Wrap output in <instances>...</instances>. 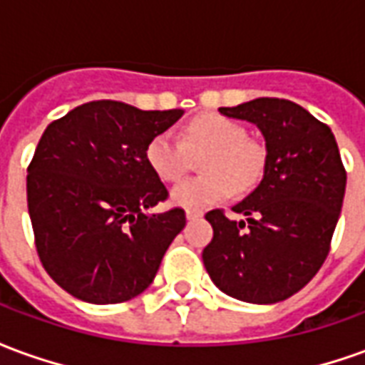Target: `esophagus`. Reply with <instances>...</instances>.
I'll return each instance as SVG.
<instances>
[{"label":"esophagus","mask_w":365,"mask_h":365,"mask_svg":"<svg viewBox=\"0 0 365 365\" xmlns=\"http://www.w3.org/2000/svg\"><path fill=\"white\" fill-rule=\"evenodd\" d=\"M185 217H187V221H195V219H201V217H203V211H193V209H187V211H185Z\"/></svg>","instance_id":"1"}]
</instances>
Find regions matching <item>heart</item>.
Listing matches in <instances>:
<instances>
[{
    "label": "heart",
    "mask_w": 365,
    "mask_h": 365,
    "mask_svg": "<svg viewBox=\"0 0 365 365\" xmlns=\"http://www.w3.org/2000/svg\"><path fill=\"white\" fill-rule=\"evenodd\" d=\"M205 174L187 178L172 190L175 205L203 211L230 197L235 190L258 187L268 168V148L250 138L246 127L222 115H201L190 120L182 136L162 130L146 144V162L162 182H178L190 166V152H203Z\"/></svg>",
    "instance_id": "obj_1"
}]
</instances>
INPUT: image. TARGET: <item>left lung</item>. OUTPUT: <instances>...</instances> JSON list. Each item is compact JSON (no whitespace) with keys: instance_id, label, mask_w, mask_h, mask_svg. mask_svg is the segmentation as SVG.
I'll use <instances>...</instances> for the list:
<instances>
[{"instance_id":"left-lung-1","label":"left lung","mask_w":365,"mask_h":365,"mask_svg":"<svg viewBox=\"0 0 365 365\" xmlns=\"http://www.w3.org/2000/svg\"><path fill=\"white\" fill-rule=\"evenodd\" d=\"M219 111L260 128L268 168L260 185L232 207L246 221H230L222 209L205 215L213 240L203 248V264L230 297L277 303L305 287L327 260L346 170L332 130L301 105L258 97Z\"/></svg>"}]
</instances>
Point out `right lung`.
<instances>
[{"label": "right lung", "instance_id": "right-lung-1", "mask_svg": "<svg viewBox=\"0 0 365 365\" xmlns=\"http://www.w3.org/2000/svg\"><path fill=\"white\" fill-rule=\"evenodd\" d=\"M183 109L90 101L52 120L27 168V205L43 268L76 299L123 303L143 293L185 211L146 213L168 190L146 162L152 136Z\"/></svg>", "mask_w": 365, "mask_h": 365}]
</instances>
